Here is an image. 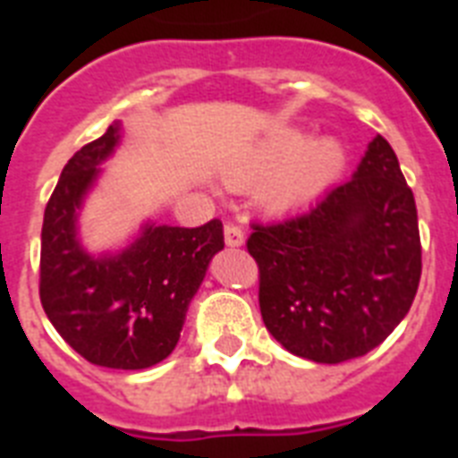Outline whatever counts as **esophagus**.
<instances>
[{"label": "esophagus", "mask_w": 458, "mask_h": 458, "mask_svg": "<svg viewBox=\"0 0 458 458\" xmlns=\"http://www.w3.org/2000/svg\"><path fill=\"white\" fill-rule=\"evenodd\" d=\"M244 242V233L237 223H225V244L228 247H240Z\"/></svg>", "instance_id": "34e87169"}]
</instances>
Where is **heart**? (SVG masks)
I'll return each instance as SVG.
<instances>
[{
  "label": "heart",
  "mask_w": 458,
  "mask_h": 458,
  "mask_svg": "<svg viewBox=\"0 0 458 458\" xmlns=\"http://www.w3.org/2000/svg\"><path fill=\"white\" fill-rule=\"evenodd\" d=\"M347 157L337 140L318 138L306 142L304 132L283 128L230 173L235 187H257L268 211L283 214L318 199L344 171Z\"/></svg>",
  "instance_id": "heart-1"
}]
</instances>
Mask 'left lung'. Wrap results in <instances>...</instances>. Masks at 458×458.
Wrapping results in <instances>:
<instances>
[{
    "mask_svg": "<svg viewBox=\"0 0 458 458\" xmlns=\"http://www.w3.org/2000/svg\"><path fill=\"white\" fill-rule=\"evenodd\" d=\"M268 333L293 354L340 363L369 354L399 326L420 280L416 201L397 154L377 135L354 178L306 214L251 223Z\"/></svg>",
    "mask_w": 458,
    "mask_h": 458,
    "instance_id": "left-lung-1",
    "label": "left lung"
}]
</instances>
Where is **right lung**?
Returning a JSON list of instances; mask_svg holds the SVG:
<instances>
[{
  "instance_id": "1",
  "label": "right lung",
  "mask_w": 458,
  "mask_h": 458,
  "mask_svg": "<svg viewBox=\"0 0 458 458\" xmlns=\"http://www.w3.org/2000/svg\"><path fill=\"white\" fill-rule=\"evenodd\" d=\"M116 145L114 123L61 171L42 223L39 301L82 359L104 369L140 370L175 349L187 306L225 242L223 223L214 218L199 228L147 225L118 257L85 254L75 240V208Z\"/></svg>"
}]
</instances>
